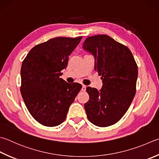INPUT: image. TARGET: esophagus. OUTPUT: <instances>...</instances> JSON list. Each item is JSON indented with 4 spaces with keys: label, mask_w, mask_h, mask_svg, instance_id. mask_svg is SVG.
Instances as JSON below:
<instances>
[{
    "label": "esophagus",
    "mask_w": 159,
    "mask_h": 159,
    "mask_svg": "<svg viewBox=\"0 0 159 159\" xmlns=\"http://www.w3.org/2000/svg\"><path fill=\"white\" fill-rule=\"evenodd\" d=\"M86 86H85V85H82V91H86Z\"/></svg>",
    "instance_id": "obj_1"
}]
</instances>
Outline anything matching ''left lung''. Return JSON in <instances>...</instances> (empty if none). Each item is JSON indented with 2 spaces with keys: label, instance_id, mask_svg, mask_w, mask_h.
Returning <instances> with one entry per match:
<instances>
[{
  "label": "left lung",
  "instance_id": "1",
  "mask_svg": "<svg viewBox=\"0 0 159 159\" xmlns=\"http://www.w3.org/2000/svg\"><path fill=\"white\" fill-rule=\"evenodd\" d=\"M83 48L95 57V70L102 80L100 91L88 86L84 104L89 120L98 127L116 123L127 112L135 96L138 66L127 46L109 36L86 38Z\"/></svg>",
  "mask_w": 159,
  "mask_h": 159
}]
</instances>
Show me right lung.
Instances as JSON below:
<instances>
[{"label":"right lung","instance_id":"add662e5","mask_svg":"<svg viewBox=\"0 0 159 159\" xmlns=\"http://www.w3.org/2000/svg\"><path fill=\"white\" fill-rule=\"evenodd\" d=\"M82 38L51 39L32 48L22 63V98L30 113L44 126L62 123L82 89L80 84H69L60 78L68 56Z\"/></svg>","mask_w":159,"mask_h":159}]
</instances>
